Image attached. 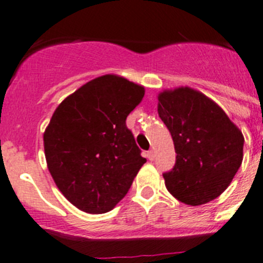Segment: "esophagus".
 Wrapping results in <instances>:
<instances>
[{
    "label": "esophagus",
    "instance_id": "obj_1",
    "mask_svg": "<svg viewBox=\"0 0 263 263\" xmlns=\"http://www.w3.org/2000/svg\"><path fill=\"white\" fill-rule=\"evenodd\" d=\"M146 155H147V158H149L150 160H154L155 154H154V152H153V150H149V152L146 153Z\"/></svg>",
    "mask_w": 263,
    "mask_h": 263
}]
</instances>
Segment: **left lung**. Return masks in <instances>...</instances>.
I'll use <instances>...</instances> for the list:
<instances>
[{
	"label": "left lung",
	"mask_w": 263,
	"mask_h": 263,
	"mask_svg": "<svg viewBox=\"0 0 263 263\" xmlns=\"http://www.w3.org/2000/svg\"><path fill=\"white\" fill-rule=\"evenodd\" d=\"M158 114L177 154L172 170L163 173L167 190L189 205L216 199L243 160L240 129L215 101L189 87L160 92Z\"/></svg>",
	"instance_id": "8db88e82"
}]
</instances>
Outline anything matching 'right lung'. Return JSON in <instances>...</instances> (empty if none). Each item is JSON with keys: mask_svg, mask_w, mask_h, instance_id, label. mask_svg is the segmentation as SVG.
Listing matches in <instances>:
<instances>
[{"mask_svg": "<svg viewBox=\"0 0 263 263\" xmlns=\"http://www.w3.org/2000/svg\"><path fill=\"white\" fill-rule=\"evenodd\" d=\"M142 86L114 74L90 81L53 111L43 134L48 171L83 212H109L124 198L146 159L127 128Z\"/></svg>", "mask_w": 263, "mask_h": 263, "instance_id": "obj_1", "label": "right lung"}]
</instances>
